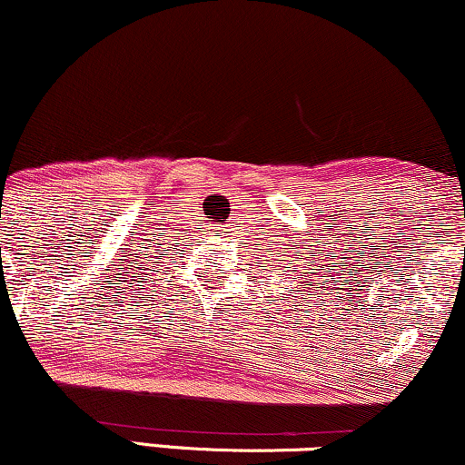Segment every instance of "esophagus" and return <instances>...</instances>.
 <instances>
[{
  "label": "esophagus",
  "instance_id": "1",
  "mask_svg": "<svg viewBox=\"0 0 465 465\" xmlns=\"http://www.w3.org/2000/svg\"><path fill=\"white\" fill-rule=\"evenodd\" d=\"M231 231H232V226H231V223H226V226L222 228V234H223V237H228V234H232Z\"/></svg>",
  "mask_w": 465,
  "mask_h": 465
}]
</instances>
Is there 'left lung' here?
Here are the masks:
<instances>
[{
	"mask_svg": "<svg viewBox=\"0 0 465 465\" xmlns=\"http://www.w3.org/2000/svg\"><path fill=\"white\" fill-rule=\"evenodd\" d=\"M308 273H311V272H308ZM303 289H306V286H303Z\"/></svg>",
	"mask_w": 465,
	"mask_h": 465,
	"instance_id": "left-lung-1",
	"label": "left lung"
}]
</instances>
